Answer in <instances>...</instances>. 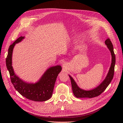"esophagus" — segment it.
Wrapping results in <instances>:
<instances>
[{"label": "esophagus", "instance_id": "1", "mask_svg": "<svg viewBox=\"0 0 123 123\" xmlns=\"http://www.w3.org/2000/svg\"><path fill=\"white\" fill-rule=\"evenodd\" d=\"M66 66H67V64H66V63H64L63 64V65H62V67H63V68H66Z\"/></svg>", "mask_w": 123, "mask_h": 123}]
</instances>
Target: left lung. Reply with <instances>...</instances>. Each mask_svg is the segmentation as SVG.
Wrapping results in <instances>:
<instances>
[{"label":"left lung","instance_id":"8db88e82","mask_svg":"<svg viewBox=\"0 0 123 123\" xmlns=\"http://www.w3.org/2000/svg\"><path fill=\"white\" fill-rule=\"evenodd\" d=\"M105 42L107 47L108 48L109 50L110 51L112 56V63L106 77L104 80L98 87H97L95 89H92L91 90L87 91V90H84L80 88L78 86V85H77L76 83L73 79L72 77L69 75L70 78L71 79V82L72 91L76 97L92 98L93 97H95L98 96L105 91L112 80L114 74V69L116 63L115 55L114 52L113 45L110 39L109 38H108L105 41Z\"/></svg>","mask_w":123,"mask_h":123}]
</instances>
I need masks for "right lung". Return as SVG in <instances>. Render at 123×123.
Segmentation results:
<instances>
[{"instance_id": "obj_1", "label": "right lung", "mask_w": 123, "mask_h": 123, "mask_svg": "<svg viewBox=\"0 0 123 123\" xmlns=\"http://www.w3.org/2000/svg\"><path fill=\"white\" fill-rule=\"evenodd\" d=\"M24 38V37L22 36L19 37L10 45L8 49L6 65L9 72L11 83L17 91L26 98L37 102L45 101L51 97L56 78L62 67L60 65L50 67L40 80L34 84L26 83L19 78L14 73L12 66V56L15 45L21 42Z\"/></svg>"}]
</instances>
